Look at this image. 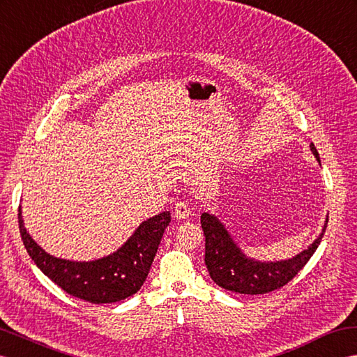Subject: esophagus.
<instances>
[{
    "mask_svg": "<svg viewBox=\"0 0 357 357\" xmlns=\"http://www.w3.org/2000/svg\"><path fill=\"white\" fill-rule=\"evenodd\" d=\"M173 214L176 218H187L190 215V205L185 200H179L175 205V209H173Z\"/></svg>",
    "mask_w": 357,
    "mask_h": 357,
    "instance_id": "34e87169",
    "label": "esophagus"
}]
</instances>
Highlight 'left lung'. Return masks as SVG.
Instances as JSON below:
<instances>
[{"label":"left lung","mask_w":357,"mask_h":357,"mask_svg":"<svg viewBox=\"0 0 357 357\" xmlns=\"http://www.w3.org/2000/svg\"><path fill=\"white\" fill-rule=\"evenodd\" d=\"M310 151L319 160L314 143H310ZM200 225L205 235V266L209 276L218 287L250 296L267 294L294 279L315 253L327 227L324 225L321 235L296 258L280 262H258L244 257L214 215L204 213L200 215Z\"/></svg>","instance_id":"obj_1"}]
</instances>
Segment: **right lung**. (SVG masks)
Here are the masks:
<instances>
[{
  "label": "right lung",
  "instance_id": "1",
  "mask_svg": "<svg viewBox=\"0 0 357 357\" xmlns=\"http://www.w3.org/2000/svg\"><path fill=\"white\" fill-rule=\"evenodd\" d=\"M17 222L25 249L45 276L70 296L93 305H104L131 297L142 288L162 234L170 223V213H161L143 222L117 252L90 262L51 257L26 234L21 209L17 211Z\"/></svg>",
  "mask_w": 357,
  "mask_h": 357
}]
</instances>
